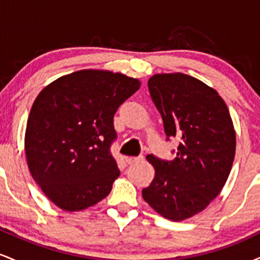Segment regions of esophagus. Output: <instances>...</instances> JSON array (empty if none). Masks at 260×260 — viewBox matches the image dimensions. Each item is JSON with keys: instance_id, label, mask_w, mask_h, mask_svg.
Here are the masks:
<instances>
[{"instance_id": "obj_1", "label": "esophagus", "mask_w": 260, "mask_h": 260, "mask_svg": "<svg viewBox=\"0 0 260 260\" xmlns=\"http://www.w3.org/2000/svg\"><path fill=\"white\" fill-rule=\"evenodd\" d=\"M143 159H144L143 155H140V156H128L126 157V162L128 165H134V164H138L140 161H143Z\"/></svg>"}]
</instances>
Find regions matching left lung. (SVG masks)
I'll return each mask as SVG.
<instances>
[{
  "mask_svg": "<svg viewBox=\"0 0 260 260\" xmlns=\"http://www.w3.org/2000/svg\"><path fill=\"white\" fill-rule=\"evenodd\" d=\"M148 88L168 140L180 144L172 161L148 155L155 177L142 196L160 215L182 221L204 210L225 186L235 159L234 123L217 91L194 77L155 74Z\"/></svg>",
  "mask_w": 260,
  "mask_h": 260,
  "instance_id": "8db88e82",
  "label": "left lung"
}]
</instances>
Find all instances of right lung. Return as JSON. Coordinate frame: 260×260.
I'll return each instance as SVG.
<instances>
[{
	"instance_id": "add662e5",
	"label": "right lung",
	"mask_w": 260,
	"mask_h": 260,
	"mask_svg": "<svg viewBox=\"0 0 260 260\" xmlns=\"http://www.w3.org/2000/svg\"><path fill=\"white\" fill-rule=\"evenodd\" d=\"M136 78L110 71L83 70L45 86L32 104L25 155L34 181L66 211L103 201L120 176L110 151L113 116L139 89Z\"/></svg>"
}]
</instances>
